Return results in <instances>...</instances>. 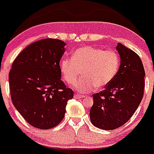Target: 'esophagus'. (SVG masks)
<instances>
[{"mask_svg": "<svg viewBox=\"0 0 154 154\" xmlns=\"http://www.w3.org/2000/svg\"><path fill=\"white\" fill-rule=\"evenodd\" d=\"M74 98H76V99H80V98H83V97H85V96L81 95V94H74Z\"/></svg>", "mask_w": 154, "mask_h": 154, "instance_id": "obj_1", "label": "esophagus"}]
</instances>
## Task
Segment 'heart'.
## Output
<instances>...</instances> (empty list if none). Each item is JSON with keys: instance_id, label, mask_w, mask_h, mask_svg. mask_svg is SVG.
<instances>
[{"instance_id": "obj_1", "label": "heart", "mask_w": 154, "mask_h": 154, "mask_svg": "<svg viewBox=\"0 0 154 154\" xmlns=\"http://www.w3.org/2000/svg\"><path fill=\"white\" fill-rule=\"evenodd\" d=\"M72 58H64L60 69L66 82L74 86L79 92L86 93L109 84L115 77L120 65V59L113 51H104L91 46L78 48L73 53Z\"/></svg>"}]
</instances>
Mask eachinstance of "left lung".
<instances>
[{"instance_id":"obj_1","label":"left lung","mask_w":154,"mask_h":154,"mask_svg":"<svg viewBox=\"0 0 154 154\" xmlns=\"http://www.w3.org/2000/svg\"><path fill=\"white\" fill-rule=\"evenodd\" d=\"M121 58L117 74L103 91L93 94L89 112L94 127L111 130L125 125L139 107L144 95V72L140 57L118 43Z\"/></svg>"}]
</instances>
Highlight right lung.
<instances>
[{
  "label": "right lung",
  "mask_w": 154,
  "mask_h": 154,
  "mask_svg": "<svg viewBox=\"0 0 154 154\" xmlns=\"http://www.w3.org/2000/svg\"><path fill=\"white\" fill-rule=\"evenodd\" d=\"M60 39L45 38L24 48L12 63L10 74L14 106L32 127L48 130L65 117L74 91L61 78L60 61L66 51Z\"/></svg>",
  "instance_id": "add662e5"
}]
</instances>
